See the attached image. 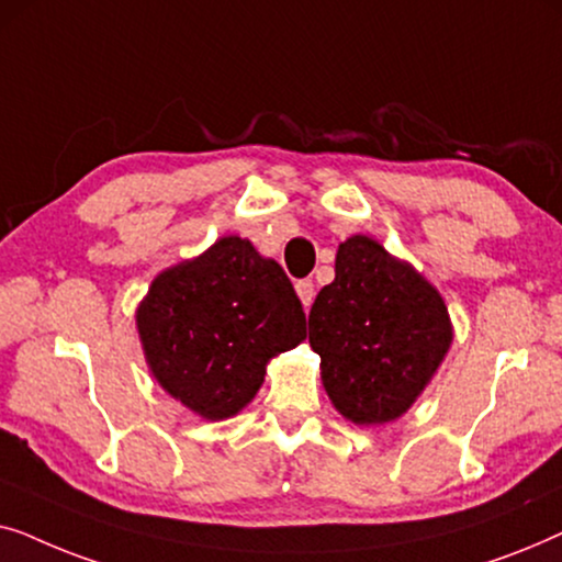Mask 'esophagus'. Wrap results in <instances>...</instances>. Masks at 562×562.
I'll return each mask as SVG.
<instances>
[{
    "mask_svg": "<svg viewBox=\"0 0 562 562\" xmlns=\"http://www.w3.org/2000/svg\"><path fill=\"white\" fill-rule=\"evenodd\" d=\"M296 294H299V299H302L304 310H310L312 302H314V281L312 279L296 281Z\"/></svg>",
    "mask_w": 562,
    "mask_h": 562,
    "instance_id": "34e87169",
    "label": "esophagus"
}]
</instances>
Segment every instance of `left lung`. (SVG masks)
I'll list each match as a JSON object with an SVG mask.
<instances>
[{
  "instance_id": "8db88e82",
  "label": "left lung",
  "mask_w": 562,
  "mask_h": 562,
  "mask_svg": "<svg viewBox=\"0 0 562 562\" xmlns=\"http://www.w3.org/2000/svg\"><path fill=\"white\" fill-rule=\"evenodd\" d=\"M442 299L366 235L345 240L335 281L314 299L310 345L335 409L356 425H383L414 404L450 348Z\"/></svg>"
}]
</instances>
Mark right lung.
<instances>
[{"instance_id": "obj_1", "label": "right lung", "mask_w": 562, "mask_h": 562, "mask_svg": "<svg viewBox=\"0 0 562 562\" xmlns=\"http://www.w3.org/2000/svg\"><path fill=\"white\" fill-rule=\"evenodd\" d=\"M150 371L204 419H225L256 396L266 363L306 337L289 276L240 237L168 268L137 310Z\"/></svg>"}]
</instances>
